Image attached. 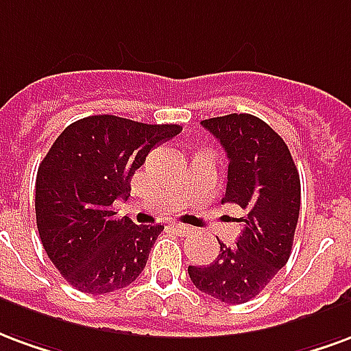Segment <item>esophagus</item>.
I'll list each match as a JSON object with an SVG mask.
<instances>
[{"instance_id": "34e87169", "label": "esophagus", "mask_w": 351, "mask_h": 351, "mask_svg": "<svg viewBox=\"0 0 351 351\" xmlns=\"http://www.w3.org/2000/svg\"><path fill=\"white\" fill-rule=\"evenodd\" d=\"M172 228L178 232V234L181 235H189V234H193V228L191 226H186V224H181V222H173L172 224Z\"/></svg>"}]
</instances>
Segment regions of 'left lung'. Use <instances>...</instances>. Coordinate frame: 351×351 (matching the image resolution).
<instances>
[{"instance_id":"1","label":"left lung","mask_w":351,"mask_h":351,"mask_svg":"<svg viewBox=\"0 0 351 351\" xmlns=\"http://www.w3.org/2000/svg\"><path fill=\"white\" fill-rule=\"evenodd\" d=\"M202 127L226 151L228 178L222 204L241 207L235 247L219 241L209 265H189L200 291L222 303H247L271 282L291 254L301 206V181L293 158L269 125L250 114L204 119Z\"/></svg>"}]
</instances>
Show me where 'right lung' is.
Masks as SVG:
<instances>
[{"instance_id":"1","label":"right lung","mask_w":351,"mask_h":351,"mask_svg":"<svg viewBox=\"0 0 351 351\" xmlns=\"http://www.w3.org/2000/svg\"><path fill=\"white\" fill-rule=\"evenodd\" d=\"M181 125L89 116L56 138L35 181L37 228L46 254L76 290L101 295L134 282L160 224H134L112 209L130 196V179L155 145Z\"/></svg>"}]
</instances>
